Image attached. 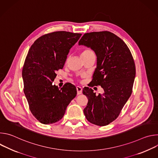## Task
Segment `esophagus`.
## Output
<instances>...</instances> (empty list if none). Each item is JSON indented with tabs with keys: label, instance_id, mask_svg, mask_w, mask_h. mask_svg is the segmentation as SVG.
Wrapping results in <instances>:
<instances>
[{
	"label": "esophagus",
	"instance_id": "esophagus-1",
	"mask_svg": "<svg viewBox=\"0 0 158 158\" xmlns=\"http://www.w3.org/2000/svg\"><path fill=\"white\" fill-rule=\"evenodd\" d=\"M76 89H77V94H81L82 93V89L81 87L80 86H77L76 87Z\"/></svg>",
	"mask_w": 158,
	"mask_h": 158
}]
</instances>
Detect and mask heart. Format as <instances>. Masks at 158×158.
<instances>
[{"instance_id":"1","label":"heart","mask_w":158,"mask_h":158,"mask_svg":"<svg viewBox=\"0 0 158 158\" xmlns=\"http://www.w3.org/2000/svg\"><path fill=\"white\" fill-rule=\"evenodd\" d=\"M94 52H93V51H91V49H85L84 51H83L81 53V56H86L87 55H89L91 54H93Z\"/></svg>"}]
</instances>
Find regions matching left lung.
<instances>
[{
  "instance_id": "8db88e82",
  "label": "left lung",
  "mask_w": 158,
  "mask_h": 158,
  "mask_svg": "<svg viewBox=\"0 0 158 158\" xmlns=\"http://www.w3.org/2000/svg\"><path fill=\"white\" fill-rule=\"evenodd\" d=\"M79 45L90 48L97 56V67L89 87L101 85L102 94L98 96L89 87L82 93L88 102L84 115L91 123L104 126L114 121L131 95L136 67L125 42L109 31L85 33Z\"/></svg>"
}]
</instances>
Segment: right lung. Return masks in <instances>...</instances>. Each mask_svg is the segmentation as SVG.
Segmentation results:
<instances>
[{
  "instance_id": "add662e5",
  "label": "right lung",
  "mask_w": 158,
  "mask_h": 158,
  "mask_svg": "<svg viewBox=\"0 0 158 158\" xmlns=\"http://www.w3.org/2000/svg\"><path fill=\"white\" fill-rule=\"evenodd\" d=\"M81 35L66 31L49 33L38 38L29 51L22 69L24 92L32 114L42 124L60 120L76 96L72 84L60 89L52 84L56 72L63 68L69 50Z\"/></svg>"
}]
</instances>
